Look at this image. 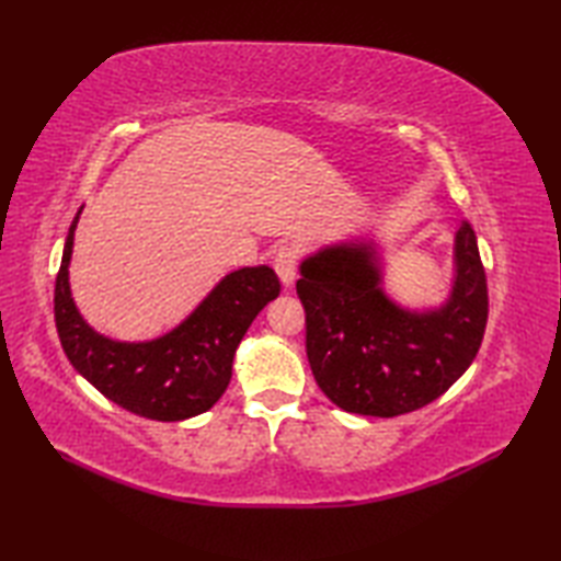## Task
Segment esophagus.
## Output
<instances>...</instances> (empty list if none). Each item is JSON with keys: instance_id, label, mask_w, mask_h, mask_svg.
Listing matches in <instances>:
<instances>
[{"instance_id": "1", "label": "esophagus", "mask_w": 561, "mask_h": 561, "mask_svg": "<svg viewBox=\"0 0 561 561\" xmlns=\"http://www.w3.org/2000/svg\"><path fill=\"white\" fill-rule=\"evenodd\" d=\"M274 272L279 274L284 287H291L296 277V265H299V250L294 245H282L277 253H274Z\"/></svg>"}]
</instances>
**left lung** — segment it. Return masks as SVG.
<instances>
[{"label": "left lung", "instance_id": "8db88e82", "mask_svg": "<svg viewBox=\"0 0 561 561\" xmlns=\"http://www.w3.org/2000/svg\"><path fill=\"white\" fill-rule=\"evenodd\" d=\"M306 354L316 383L344 412L398 416L424 408L468 371L484 337L486 274L472 226L456 233V282L436 311L412 313L380 289L371 243L301 262Z\"/></svg>", "mask_w": 561, "mask_h": 561}]
</instances>
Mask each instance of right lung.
Instances as JSON below:
<instances>
[{"instance_id": "1", "label": "right lung", "mask_w": 561, "mask_h": 561, "mask_svg": "<svg viewBox=\"0 0 561 561\" xmlns=\"http://www.w3.org/2000/svg\"><path fill=\"white\" fill-rule=\"evenodd\" d=\"M69 226L55 279V325L71 366L123 410L157 422H181L207 412L231 380L236 347L255 316L279 296L272 267L236 270L169 335L151 342H115L91 330L69 291Z\"/></svg>"}]
</instances>
